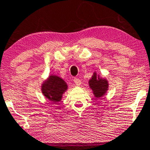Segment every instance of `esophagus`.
<instances>
[{
    "instance_id": "34e87169",
    "label": "esophagus",
    "mask_w": 150,
    "mask_h": 150,
    "mask_svg": "<svg viewBox=\"0 0 150 150\" xmlns=\"http://www.w3.org/2000/svg\"><path fill=\"white\" fill-rule=\"evenodd\" d=\"M74 82L76 86H80L81 84V80L77 78H74Z\"/></svg>"
}]
</instances>
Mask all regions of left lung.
Instances as JSON below:
<instances>
[{
	"instance_id": "left-lung-1",
	"label": "left lung",
	"mask_w": 150,
	"mask_h": 150,
	"mask_svg": "<svg viewBox=\"0 0 150 150\" xmlns=\"http://www.w3.org/2000/svg\"><path fill=\"white\" fill-rule=\"evenodd\" d=\"M88 85L91 89L94 96L97 98L103 96L108 90V81L106 79L101 78L94 72L91 79L88 81Z\"/></svg>"
}]
</instances>
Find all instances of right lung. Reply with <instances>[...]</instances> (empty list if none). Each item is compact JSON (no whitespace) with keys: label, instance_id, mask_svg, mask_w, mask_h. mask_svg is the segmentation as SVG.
<instances>
[{"label":"right lung","instance_id":"1","mask_svg":"<svg viewBox=\"0 0 150 150\" xmlns=\"http://www.w3.org/2000/svg\"><path fill=\"white\" fill-rule=\"evenodd\" d=\"M68 89L66 82L55 75H50L42 83V93L50 101L57 103L61 101L64 93Z\"/></svg>","mask_w":150,"mask_h":150}]
</instances>
